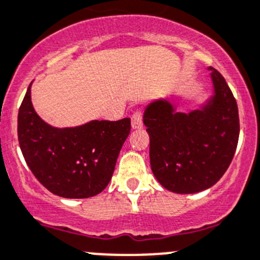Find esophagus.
<instances>
[{"mask_svg":"<svg viewBox=\"0 0 260 260\" xmlns=\"http://www.w3.org/2000/svg\"><path fill=\"white\" fill-rule=\"evenodd\" d=\"M131 120H132V128H133V129H140V128H142L143 127L142 112H141V110H136V112L133 113Z\"/></svg>","mask_w":260,"mask_h":260,"instance_id":"obj_1","label":"esophagus"}]
</instances>
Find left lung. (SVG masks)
<instances>
[{
    "label": "left lung",
    "instance_id": "left-lung-1",
    "mask_svg": "<svg viewBox=\"0 0 260 260\" xmlns=\"http://www.w3.org/2000/svg\"><path fill=\"white\" fill-rule=\"evenodd\" d=\"M210 71L213 95L201 109L180 113L170 102L158 99L143 114L152 173L174 193L211 188L235 155L240 132L238 104L222 75L212 67Z\"/></svg>",
    "mask_w": 260,
    "mask_h": 260
}]
</instances>
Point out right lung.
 Wrapping results in <instances>:
<instances>
[{
	"mask_svg": "<svg viewBox=\"0 0 260 260\" xmlns=\"http://www.w3.org/2000/svg\"><path fill=\"white\" fill-rule=\"evenodd\" d=\"M30 87L17 117V136L25 161L35 178L63 198H89L104 190L131 131V119L91 120L55 128L35 113Z\"/></svg>",
	"mask_w": 260,
	"mask_h": 260,
	"instance_id": "right-lung-1",
	"label": "right lung"
}]
</instances>
